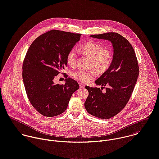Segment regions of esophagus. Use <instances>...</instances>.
<instances>
[{
    "mask_svg": "<svg viewBox=\"0 0 159 159\" xmlns=\"http://www.w3.org/2000/svg\"><path fill=\"white\" fill-rule=\"evenodd\" d=\"M79 87H80V88H84V87H85V85H84V84H82V83H79Z\"/></svg>",
    "mask_w": 159,
    "mask_h": 159,
    "instance_id": "obj_1",
    "label": "esophagus"
}]
</instances>
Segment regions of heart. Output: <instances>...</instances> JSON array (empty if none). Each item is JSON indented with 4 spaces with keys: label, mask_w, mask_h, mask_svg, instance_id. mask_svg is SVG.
<instances>
[{
    "label": "heart",
    "mask_w": 159,
    "mask_h": 159,
    "mask_svg": "<svg viewBox=\"0 0 159 159\" xmlns=\"http://www.w3.org/2000/svg\"><path fill=\"white\" fill-rule=\"evenodd\" d=\"M79 50L82 54L90 58L89 70L78 69L73 73V77L77 80L87 83L94 79L98 71L103 73L106 71L112 63L113 53L109 48H103V46L95 42H87L79 47ZM66 61L69 66L75 67L77 63V54L75 50L71 49L67 54Z\"/></svg>",
    "instance_id": "heart-1"
}]
</instances>
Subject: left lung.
<instances>
[{
  "label": "left lung",
  "instance_id": "left-lung-1",
  "mask_svg": "<svg viewBox=\"0 0 159 159\" xmlns=\"http://www.w3.org/2000/svg\"><path fill=\"white\" fill-rule=\"evenodd\" d=\"M109 40L114 48L111 66L95 83L101 89L85 86L89 96L84 103L86 111L100 119H110L119 114L129 100L139 73L138 61L134 48L123 36L116 32L90 35ZM108 85L103 93V86Z\"/></svg>",
  "mask_w": 159,
  "mask_h": 159
}]
</instances>
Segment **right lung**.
Masks as SVG:
<instances>
[{"label": "right lung", "instance_id": "1", "mask_svg": "<svg viewBox=\"0 0 159 159\" xmlns=\"http://www.w3.org/2000/svg\"><path fill=\"white\" fill-rule=\"evenodd\" d=\"M80 34L52 30L38 37L29 47L22 66V78L28 98L45 117H54L67 109L78 83L68 77L60 85L54 77L67 66V53L80 40Z\"/></svg>", "mask_w": 159, "mask_h": 159}]
</instances>
